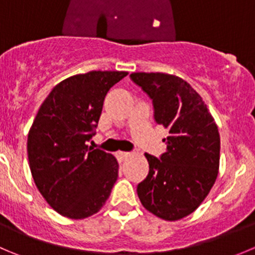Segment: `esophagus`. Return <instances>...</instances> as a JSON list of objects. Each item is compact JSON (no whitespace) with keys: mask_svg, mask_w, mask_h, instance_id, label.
I'll use <instances>...</instances> for the list:
<instances>
[{"mask_svg":"<svg viewBox=\"0 0 255 255\" xmlns=\"http://www.w3.org/2000/svg\"><path fill=\"white\" fill-rule=\"evenodd\" d=\"M117 155H118V158H120V159H127L128 157H129L130 155V153L129 152H123V150H120V152L117 153Z\"/></svg>","mask_w":255,"mask_h":255,"instance_id":"1","label":"esophagus"}]
</instances>
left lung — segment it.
Masks as SVG:
<instances>
[{
    "label": "left lung",
    "instance_id": "left-lung-1",
    "mask_svg": "<svg viewBox=\"0 0 255 255\" xmlns=\"http://www.w3.org/2000/svg\"><path fill=\"white\" fill-rule=\"evenodd\" d=\"M130 80L152 100L155 123L169 133L159 158L145 153L149 172L137 187L139 201L165 221L184 218L201 206L218 175V127L201 96L182 78L138 72Z\"/></svg>",
    "mask_w": 255,
    "mask_h": 255
}]
</instances>
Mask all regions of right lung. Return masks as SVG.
<instances>
[{
    "label": "right lung",
    "instance_id": "add662e5",
    "mask_svg": "<svg viewBox=\"0 0 255 255\" xmlns=\"http://www.w3.org/2000/svg\"><path fill=\"white\" fill-rule=\"evenodd\" d=\"M127 75L92 71L72 76L39 107L27 139L29 169L39 193L62 216L87 218L110 197L117 160L87 142L96 134L106 95Z\"/></svg>",
    "mask_w": 255,
    "mask_h": 255
}]
</instances>
